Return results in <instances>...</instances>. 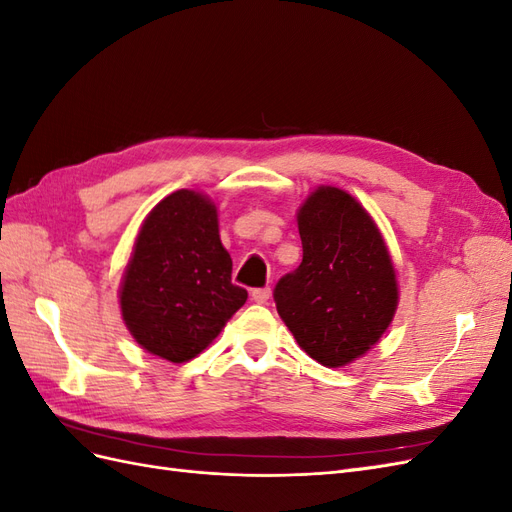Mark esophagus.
Returning a JSON list of instances; mask_svg holds the SVG:
<instances>
[{"mask_svg":"<svg viewBox=\"0 0 512 512\" xmlns=\"http://www.w3.org/2000/svg\"><path fill=\"white\" fill-rule=\"evenodd\" d=\"M252 299L256 303H267L271 299V288H256V290H252Z\"/></svg>","mask_w":512,"mask_h":512,"instance_id":"1","label":"esophagus"}]
</instances>
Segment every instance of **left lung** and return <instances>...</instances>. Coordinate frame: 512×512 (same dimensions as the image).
Instances as JSON below:
<instances>
[{
  "label": "left lung",
  "instance_id": "8db88e82",
  "mask_svg": "<svg viewBox=\"0 0 512 512\" xmlns=\"http://www.w3.org/2000/svg\"><path fill=\"white\" fill-rule=\"evenodd\" d=\"M303 260L275 286L277 314L324 367H344L391 327L399 284L389 247L346 190L318 185L297 209Z\"/></svg>",
  "mask_w": 512,
  "mask_h": 512
}]
</instances>
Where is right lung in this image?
Here are the masks:
<instances>
[{
    "instance_id": "right-lung-1",
    "label": "right lung",
    "mask_w": 512,
    "mask_h": 512,
    "mask_svg": "<svg viewBox=\"0 0 512 512\" xmlns=\"http://www.w3.org/2000/svg\"><path fill=\"white\" fill-rule=\"evenodd\" d=\"M230 275L213 200L196 190L168 194L147 213L123 271V324L149 354L190 361L247 301Z\"/></svg>"
}]
</instances>
